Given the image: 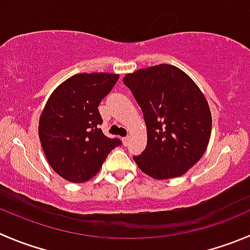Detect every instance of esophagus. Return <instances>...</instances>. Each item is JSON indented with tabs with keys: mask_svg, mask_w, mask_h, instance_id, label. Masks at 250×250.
Instances as JSON below:
<instances>
[{
	"mask_svg": "<svg viewBox=\"0 0 250 250\" xmlns=\"http://www.w3.org/2000/svg\"><path fill=\"white\" fill-rule=\"evenodd\" d=\"M122 143H123V145H125V146H127L128 143H129V137L122 138Z\"/></svg>",
	"mask_w": 250,
	"mask_h": 250,
	"instance_id": "obj_1",
	"label": "esophagus"
}]
</instances>
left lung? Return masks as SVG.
<instances>
[{"label":"left lung","instance_id":"obj_1","mask_svg":"<svg viewBox=\"0 0 250 250\" xmlns=\"http://www.w3.org/2000/svg\"><path fill=\"white\" fill-rule=\"evenodd\" d=\"M123 83L140 106L147 143L135 164L155 179L176 178L194 166L211 135L207 98L178 67L157 64L125 74Z\"/></svg>","mask_w":250,"mask_h":250}]
</instances>
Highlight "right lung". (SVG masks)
Wrapping results in <instances>:
<instances>
[{
    "label": "right lung",
    "mask_w": 250,
    "mask_h": 250,
    "mask_svg": "<svg viewBox=\"0 0 250 250\" xmlns=\"http://www.w3.org/2000/svg\"><path fill=\"white\" fill-rule=\"evenodd\" d=\"M115 73H79L61 83L39 120V138L53 171L72 183L93 178L120 139H110L99 125L98 106L118 81Z\"/></svg>",
    "instance_id": "right-lung-1"
}]
</instances>
